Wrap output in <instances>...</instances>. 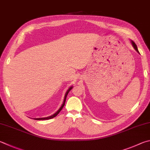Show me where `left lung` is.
<instances>
[{"instance_id":"8db88e82","label":"left lung","mask_w":150,"mask_h":150,"mask_svg":"<svg viewBox=\"0 0 150 150\" xmlns=\"http://www.w3.org/2000/svg\"><path fill=\"white\" fill-rule=\"evenodd\" d=\"M131 42H132V46H133V47H134L135 50H137L138 53H139V52H138V48H137V45H136L135 43H134V42H133V41H131Z\"/></svg>"}]
</instances>
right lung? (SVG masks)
Here are the masks:
<instances>
[{"mask_svg":"<svg viewBox=\"0 0 150 150\" xmlns=\"http://www.w3.org/2000/svg\"><path fill=\"white\" fill-rule=\"evenodd\" d=\"M71 89H72V86H71L70 88L67 90V91L66 92V95H65L63 104L62 105V106L60 107V108L59 109L58 111H57V112H56L55 113H54V115H51V116H50V117H45V118H37V119H36V120H47V119H52V118H54V117H55L57 116V115H58V114L59 112H60V111L62 110V108H63V107H64V105H65V102H66V98H67V94H68V93H69V92Z\"/></svg>","mask_w":150,"mask_h":150,"instance_id":"1","label":"right lung"}]
</instances>
